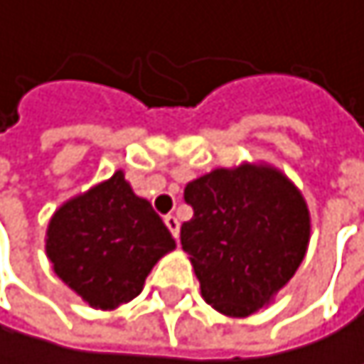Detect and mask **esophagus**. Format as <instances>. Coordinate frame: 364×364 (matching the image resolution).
Segmentation results:
<instances>
[{
  "instance_id": "34e87169",
  "label": "esophagus",
  "mask_w": 364,
  "mask_h": 364,
  "mask_svg": "<svg viewBox=\"0 0 364 364\" xmlns=\"http://www.w3.org/2000/svg\"><path fill=\"white\" fill-rule=\"evenodd\" d=\"M164 223H166V227L170 229V233H172L174 237H178V229H181V225H178V220H176V216H172V214H168V216L164 218Z\"/></svg>"
}]
</instances>
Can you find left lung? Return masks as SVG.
I'll return each instance as SVG.
<instances>
[{
  "instance_id": "left-lung-1",
  "label": "left lung",
  "mask_w": 364,
  "mask_h": 364,
  "mask_svg": "<svg viewBox=\"0 0 364 364\" xmlns=\"http://www.w3.org/2000/svg\"><path fill=\"white\" fill-rule=\"evenodd\" d=\"M194 216L181 225L200 292L229 316L269 304L295 275L308 249L304 196L277 170L240 166L214 170L186 188Z\"/></svg>"
}]
</instances>
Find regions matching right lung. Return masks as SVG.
<instances>
[{
	"mask_svg": "<svg viewBox=\"0 0 364 364\" xmlns=\"http://www.w3.org/2000/svg\"><path fill=\"white\" fill-rule=\"evenodd\" d=\"M174 237L133 194L122 172L65 203L48 229V257L56 275L91 306L111 310L131 301Z\"/></svg>",
	"mask_w": 364,
	"mask_h": 364,
	"instance_id": "add662e5",
	"label": "right lung"
}]
</instances>
